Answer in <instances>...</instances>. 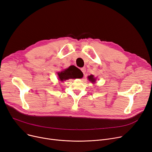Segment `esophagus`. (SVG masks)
Returning a JSON list of instances; mask_svg holds the SVG:
<instances>
[{
	"label": "esophagus",
	"mask_w": 152,
	"mask_h": 152,
	"mask_svg": "<svg viewBox=\"0 0 152 152\" xmlns=\"http://www.w3.org/2000/svg\"><path fill=\"white\" fill-rule=\"evenodd\" d=\"M81 70L82 71V72L83 73V74L86 73V68L85 67H83L82 68H81Z\"/></svg>",
	"instance_id": "esophagus-1"
}]
</instances>
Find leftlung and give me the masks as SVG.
<instances>
[{
    "label": "left lung",
    "mask_w": 152,
    "mask_h": 152,
    "mask_svg": "<svg viewBox=\"0 0 152 152\" xmlns=\"http://www.w3.org/2000/svg\"><path fill=\"white\" fill-rule=\"evenodd\" d=\"M88 79H89V80L90 81H91V82H92V83H94V82L95 81V79L94 78V76H93V75L89 76L88 77Z\"/></svg>",
    "instance_id": "obj_1"
}]
</instances>
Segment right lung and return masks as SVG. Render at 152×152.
I'll list each match as a JSON object with an SVG mask.
<instances>
[{"mask_svg":"<svg viewBox=\"0 0 152 152\" xmlns=\"http://www.w3.org/2000/svg\"><path fill=\"white\" fill-rule=\"evenodd\" d=\"M58 75L61 81L67 80L69 79L81 78L83 76L81 70L73 65L70 66L68 68L58 73Z\"/></svg>","mask_w":152,"mask_h":152,"instance_id":"add662e5","label":"right lung"}]
</instances>
